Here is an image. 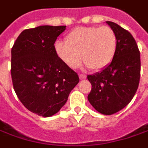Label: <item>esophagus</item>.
Masks as SVG:
<instances>
[{
  "label": "esophagus",
  "instance_id": "1",
  "mask_svg": "<svg viewBox=\"0 0 148 148\" xmlns=\"http://www.w3.org/2000/svg\"><path fill=\"white\" fill-rule=\"evenodd\" d=\"M80 80H85L87 78V76L86 75H82V74H80L79 75Z\"/></svg>",
  "mask_w": 148,
  "mask_h": 148
}]
</instances>
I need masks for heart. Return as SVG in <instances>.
Segmentation results:
<instances>
[{
    "label": "heart",
    "mask_w": 148,
    "mask_h": 148,
    "mask_svg": "<svg viewBox=\"0 0 148 148\" xmlns=\"http://www.w3.org/2000/svg\"><path fill=\"white\" fill-rule=\"evenodd\" d=\"M117 37L110 27H81L70 32L66 43L55 45L58 57L71 68L79 66L82 56L86 66L94 71L106 68L114 58Z\"/></svg>",
    "instance_id": "obj_1"
}]
</instances>
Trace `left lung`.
Returning a JSON list of instances; mask_svg holds the SVG:
<instances>
[{"mask_svg": "<svg viewBox=\"0 0 148 148\" xmlns=\"http://www.w3.org/2000/svg\"><path fill=\"white\" fill-rule=\"evenodd\" d=\"M106 23L116 34V53L106 68L88 76L92 84L88 99L96 110L110 115L124 109L134 97L140 82L141 59L131 33L113 22Z\"/></svg>", "mask_w": 148, "mask_h": 148, "instance_id": "1", "label": "left lung"}]
</instances>
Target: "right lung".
Listing matches in <instances>:
<instances>
[{"instance_id": "1", "label": "right lung", "mask_w": 148, "mask_h": 148, "mask_svg": "<svg viewBox=\"0 0 148 148\" xmlns=\"http://www.w3.org/2000/svg\"><path fill=\"white\" fill-rule=\"evenodd\" d=\"M66 26L23 30L12 48L11 75L17 98L27 110L49 117L66 103L79 82L77 72L56 53L55 42Z\"/></svg>"}]
</instances>
